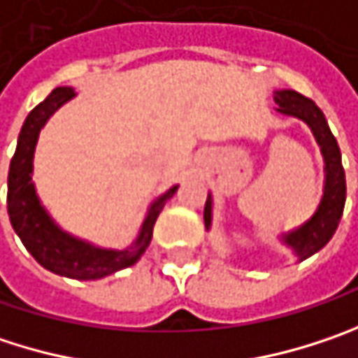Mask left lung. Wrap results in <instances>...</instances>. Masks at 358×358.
<instances>
[{
  "mask_svg": "<svg viewBox=\"0 0 358 358\" xmlns=\"http://www.w3.org/2000/svg\"><path fill=\"white\" fill-rule=\"evenodd\" d=\"M275 99L279 103L277 112L295 115V117L303 120L312 128L320 148H322L324 163H326L324 197L320 201L316 214L312 216V220H308L301 228H297L292 234L285 236V243L289 244L297 252V257L303 261V259L312 257L314 252H318L320 248H324L328 244V241L334 236L336 228H338L346 199L345 169H343V161H341L338 142L332 136L322 110L312 99H308L306 95H301V93H297L294 90L277 91ZM203 220H206V228H210V222H212V199L210 197H208L206 208H203Z\"/></svg>",
  "mask_w": 358,
  "mask_h": 358,
  "instance_id": "8db88e82",
  "label": "left lung"
}]
</instances>
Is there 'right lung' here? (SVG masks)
<instances>
[{"label": "right lung", "instance_id": "1", "mask_svg": "<svg viewBox=\"0 0 358 358\" xmlns=\"http://www.w3.org/2000/svg\"><path fill=\"white\" fill-rule=\"evenodd\" d=\"M73 95L75 91L71 87H57L26 117L22 132L17 136V146L8 173V214L15 234L42 267L71 279L90 281V279H101L106 275H112L120 268L130 267L141 259V255L152 241V228L157 217L163 212L166 199L175 195L177 187H171L150 206L138 238L126 250L95 248L91 244L64 234L48 217L36 197L32 185V157H34L40 128Z\"/></svg>", "mask_w": 358, "mask_h": 358}]
</instances>
